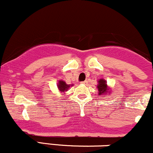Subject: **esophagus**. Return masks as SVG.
<instances>
[{
  "mask_svg": "<svg viewBox=\"0 0 153 153\" xmlns=\"http://www.w3.org/2000/svg\"><path fill=\"white\" fill-rule=\"evenodd\" d=\"M87 82H88L87 80H85V81H82V82H80V83H81V84H84V85H85V84H87Z\"/></svg>",
  "mask_w": 153,
  "mask_h": 153,
  "instance_id": "esophagus-1",
  "label": "esophagus"
}]
</instances>
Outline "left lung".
Masks as SVG:
<instances>
[{"label": "left lung", "instance_id": "left-lung-1", "mask_svg": "<svg viewBox=\"0 0 153 153\" xmlns=\"http://www.w3.org/2000/svg\"><path fill=\"white\" fill-rule=\"evenodd\" d=\"M99 84L97 85V88L98 91H99V96H101V95H105L107 93H108V90L109 88H108V85H107L106 80H104V79L101 78L98 81Z\"/></svg>", "mask_w": 153, "mask_h": 153}]
</instances>
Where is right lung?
<instances>
[{
    "label": "right lung",
    "instance_id": "right-lung-1",
    "mask_svg": "<svg viewBox=\"0 0 153 153\" xmlns=\"http://www.w3.org/2000/svg\"><path fill=\"white\" fill-rule=\"evenodd\" d=\"M73 84L72 85H68V84H66V82L63 80H59V82L57 83V88H58L59 91H61V92H65V91H67L68 90L71 86H73Z\"/></svg>",
    "mask_w": 153,
    "mask_h": 153
}]
</instances>
